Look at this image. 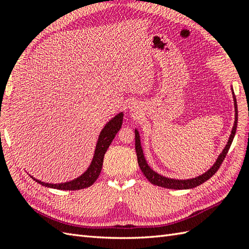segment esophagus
Masks as SVG:
<instances>
[{
  "mask_svg": "<svg viewBox=\"0 0 249 249\" xmlns=\"http://www.w3.org/2000/svg\"><path fill=\"white\" fill-rule=\"evenodd\" d=\"M129 108H130V111H133V112H138V111H137V107H136V105H131Z\"/></svg>",
  "mask_w": 249,
  "mask_h": 249,
  "instance_id": "esophagus-1",
  "label": "esophagus"
}]
</instances>
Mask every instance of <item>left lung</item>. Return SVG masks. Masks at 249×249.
<instances>
[{
	"mask_svg": "<svg viewBox=\"0 0 249 249\" xmlns=\"http://www.w3.org/2000/svg\"><path fill=\"white\" fill-rule=\"evenodd\" d=\"M232 91V96H233V102H234V111H235V119H234V124L233 127H232L230 137L228 139V142L225 146V149L223 150V152L220 153L219 156L216 161L214 162V165L211 167L208 171H205L203 174H201L199 177H196L193 178H187V179H177V178H170L167 177H163L161 174H158L157 172H155L153 169L149 166L147 163L144 154H143V150H142V145H141V140H140V135L138 129H135V145H136V153H137V158H138V163L139 167L141 169V171L143 172L144 177L149 179V181L156 185V186H160L163 188H169V189H190L194 187H197L199 185H201L202 183H204L205 181H208L210 178H212L214 174L216 173V171L218 170L221 162L224 161L225 157L228 153L230 145L233 141L235 131H236V126H237V105H236V98L235 95L233 92V89L231 88Z\"/></svg>",
	"mask_w": 249,
	"mask_h": 249,
	"instance_id": "left-lung-1",
	"label": "left lung"
}]
</instances>
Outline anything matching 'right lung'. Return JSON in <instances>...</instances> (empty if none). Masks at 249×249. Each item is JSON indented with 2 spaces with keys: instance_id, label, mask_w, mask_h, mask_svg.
I'll return each instance as SVG.
<instances>
[{
  "instance_id": "add662e5",
  "label": "right lung",
  "mask_w": 249,
  "mask_h": 249,
  "mask_svg": "<svg viewBox=\"0 0 249 249\" xmlns=\"http://www.w3.org/2000/svg\"><path fill=\"white\" fill-rule=\"evenodd\" d=\"M123 115H124L123 112L118 113L114 118L111 119L108 123L105 125V127L102 129V131H100V134L98 136L97 143H96V146H95L93 160L91 163H89V168L81 174L80 177H78L76 178L71 179V181H68L65 183H56V184L41 182L40 179H37L31 176L32 178H34L37 183L43 185V186L55 188V189H62V190H78V189H83L91 186V185L94 184V182L96 181L97 178L99 177L100 171H102L105 153L107 152L108 147L111 144L112 140L114 139L115 135L118 134V131L121 129L122 123H123Z\"/></svg>"
}]
</instances>
